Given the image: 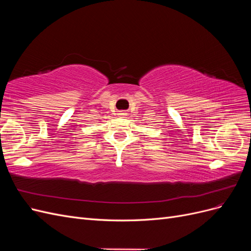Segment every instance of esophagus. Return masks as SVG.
Wrapping results in <instances>:
<instances>
[{
    "mask_svg": "<svg viewBox=\"0 0 251 251\" xmlns=\"http://www.w3.org/2000/svg\"><path fill=\"white\" fill-rule=\"evenodd\" d=\"M118 115H119V116H121V117H125V116L126 115V112H124V111H120V112L118 113Z\"/></svg>",
    "mask_w": 251,
    "mask_h": 251,
    "instance_id": "obj_1",
    "label": "esophagus"
}]
</instances>
